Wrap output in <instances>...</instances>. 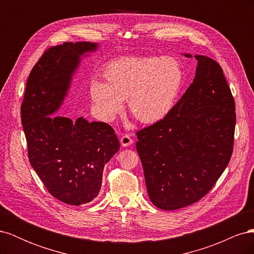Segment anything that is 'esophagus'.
<instances>
[{"instance_id": "esophagus-1", "label": "esophagus", "mask_w": 254, "mask_h": 254, "mask_svg": "<svg viewBox=\"0 0 254 254\" xmlns=\"http://www.w3.org/2000/svg\"><path fill=\"white\" fill-rule=\"evenodd\" d=\"M120 141H121L122 146H124V147H127V146L131 145V144L133 143L132 137L130 136L129 134H124V135H122V136H121V139H120Z\"/></svg>"}]
</instances>
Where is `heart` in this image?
Listing matches in <instances>:
<instances>
[{"label": "heart", "instance_id": "heart-1", "mask_svg": "<svg viewBox=\"0 0 254 254\" xmlns=\"http://www.w3.org/2000/svg\"><path fill=\"white\" fill-rule=\"evenodd\" d=\"M105 82L91 83V97L106 119H113L127 101L143 124H155L170 114L178 101L184 73L173 57L128 56L114 59L104 70Z\"/></svg>", "mask_w": 254, "mask_h": 254}]
</instances>
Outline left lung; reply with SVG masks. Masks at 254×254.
<instances>
[{
	"label": "left lung",
	"instance_id": "left-lung-1",
	"mask_svg": "<svg viewBox=\"0 0 254 254\" xmlns=\"http://www.w3.org/2000/svg\"><path fill=\"white\" fill-rule=\"evenodd\" d=\"M195 58V78L174 110L136 132L147 193L162 210L200 200L233 152L236 114L231 90L216 61L201 55Z\"/></svg>",
	"mask_w": 254,
	"mask_h": 254
}]
</instances>
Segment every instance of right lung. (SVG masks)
I'll return each instance as SVG.
<instances>
[{"label":"right lung","mask_w":254,"mask_h":254,"mask_svg":"<svg viewBox=\"0 0 254 254\" xmlns=\"http://www.w3.org/2000/svg\"><path fill=\"white\" fill-rule=\"evenodd\" d=\"M96 49L91 42H65L45 51L30 71L21 105L30 165L53 197L71 205L88 203L98 195L104 166L120 149L107 123L53 115L64 102L80 56Z\"/></svg>","instance_id":"right-lung-1"}]
</instances>
